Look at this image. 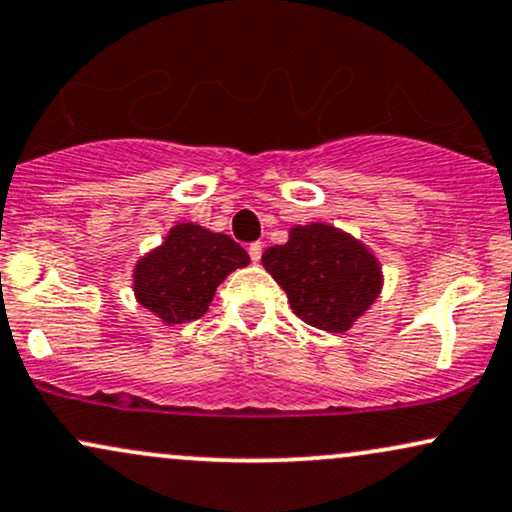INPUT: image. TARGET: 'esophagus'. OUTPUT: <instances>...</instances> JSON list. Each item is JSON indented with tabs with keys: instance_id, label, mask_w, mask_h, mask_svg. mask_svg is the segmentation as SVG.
Instances as JSON below:
<instances>
[{
	"instance_id": "esophagus-1",
	"label": "esophagus",
	"mask_w": 512,
	"mask_h": 512,
	"mask_svg": "<svg viewBox=\"0 0 512 512\" xmlns=\"http://www.w3.org/2000/svg\"><path fill=\"white\" fill-rule=\"evenodd\" d=\"M262 250H264L262 243H250V248H248L250 260H252V262H260V260H262Z\"/></svg>"
}]
</instances>
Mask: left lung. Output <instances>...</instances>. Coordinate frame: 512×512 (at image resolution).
Returning <instances> with one entry per match:
<instances>
[{
	"label": "left lung",
	"instance_id": "left-lung-1",
	"mask_svg": "<svg viewBox=\"0 0 512 512\" xmlns=\"http://www.w3.org/2000/svg\"><path fill=\"white\" fill-rule=\"evenodd\" d=\"M262 264L286 291L295 315L331 334L346 331L381 288L372 252L326 224L293 229L286 245L264 250Z\"/></svg>",
	"mask_w": 512,
	"mask_h": 512
}]
</instances>
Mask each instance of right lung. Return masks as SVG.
Returning <instances> with one entry per match:
<instances>
[{
  "label": "right lung",
  "mask_w": 512,
  "mask_h": 512,
  "mask_svg": "<svg viewBox=\"0 0 512 512\" xmlns=\"http://www.w3.org/2000/svg\"><path fill=\"white\" fill-rule=\"evenodd\" d=\"M248 262V252L224 233L178 224L135 267V298L166 324L193 322L205 315L219 283Z\"/></svg>",
  "instance_id": "obj_1"
}]
</instances>
